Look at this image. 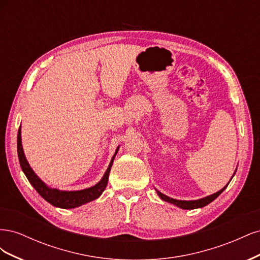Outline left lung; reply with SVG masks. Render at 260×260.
<instances>
[{
  "instance_id": "1",
  "label": "left lung",
  "mask_w": 260,
  "mask_h": 260,
  "mask_svg": "<svg viewBox=\"0 0 260 260\" xmlns=\"http://www.w3.org/2000/svg\"><path fill=\"white\" fill-rule=\"evenodd\" d=\"M235 171H237V170H235ZM234 175H235V172H234ZM234 175H233V176H234ZM232 178H233V177H232ZM230 181H231V180H230ZM228 184H229V183H228ZM228 184H226L224 187H222L221 190L218 191L217 193L212 194V195H209V196H206V198L201 199V200H196V201H179V200L171 199V198H169V196L165 195V194L160 193L159 191H157V190H156V192H157V194L159 195V198H160L162 201H165V202H168V203L174 204V205H176V206H178V207H180V208H182V209H195V208H201V207L206 206V205H208L209 203H211L212 201L216 200V199L218 198V196L224 191V188L228 186Z\"/></svg>"
}]
</instances>
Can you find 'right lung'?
<instances>
[{
  "mask_svg": "<svg viewBox=\"0 0 260 260\" xmlns=\"http://www.w3.org/2000/svg\"><path fill=\"white\" fill-rule=\"evenodd\" d=\"M20 133L21 131L19 127L18 136H17V153H18L20 167L23 171V174L26 175L27 179L29 180L30 184L36 188V191L40 194L46 202H49L55 207L65 208V209L76 208L83 205V204L96 200L98 198H100L101 194L103 193V191L105 190V187L107 185L109 171H111L114 158L119 147H117L116 153L113 156L111 162H109V166L105 172V175L103 176V178H102V180L98 184L91 186L89 188H84V190H81V191H59L57 188H50L49 186H46V184L43 182V181L35 174V171L32 169L30 168L29 164L25 157V154H23Z\"/></svg>",
  "mask_w": 260,
  "mask_h": 260,
  "instance_id": "add662e5",
  "label": "right lung"
}]
</instances>
